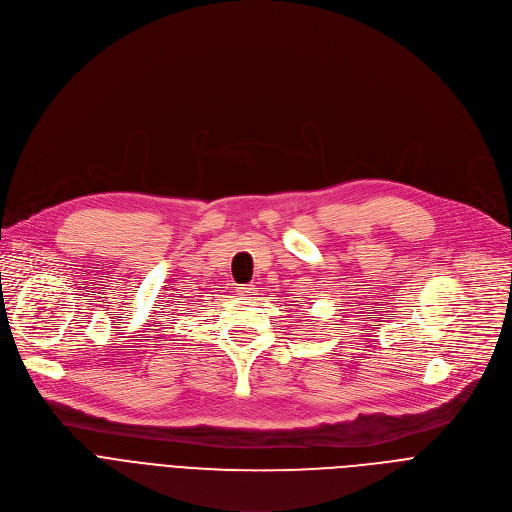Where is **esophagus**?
Listing matches in <instances>:
<instances>
[{"instance_id":"esophagus-1","label":"esophagus","mask_w":512,"mask_h":512,"mask_svg":"<svg viewBox=\"0 0 512 512\" xmlns=\"http://www.w3.org/2000/svg\"><path fill=\"white\" fill-rule=\"evenodd\" d=\"M239 294H241L243 298H251V296H255V287H251V285L239 287Z\"/></svg>"}]
</instances>
